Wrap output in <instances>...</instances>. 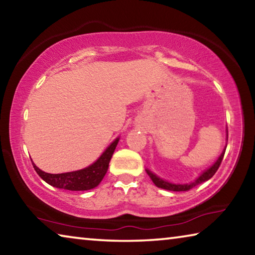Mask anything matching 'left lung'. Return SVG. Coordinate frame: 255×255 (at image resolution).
Instances as JSON below:
<instances>
[{"label":"left lung","instance_id":"obj_1","mask_svg":"<svg viewBox=\"0 0 255 255\" xmlns=\"http://www.w3.org/2000/svg\"><path fill=\"white\" fill-rule=\"evenodd\" d=\"M227 136L228 135H227V128H226V140H227ZM226 146H225V148L223 149L222 154L219 155V157L216 159V162L213 164V165L209 166L208 169H206L205 171H202L200 175L198 176L196 180H193L192 182H189V183H172V182H169V181L159 178L158 175L153 173V172L148 170V169H146V173L148 174L150 180L153 181V183L156 185L157 188L169 190V191H188V190L195 188L196 185L204 183V182H206V181H208L210 178H213V175L216 173V171L218 170V167H219V165H221V163L223 161L224 154H225V150H226Z\"/></svg>","mask_w":255,"mask_h":255}]
</instances>
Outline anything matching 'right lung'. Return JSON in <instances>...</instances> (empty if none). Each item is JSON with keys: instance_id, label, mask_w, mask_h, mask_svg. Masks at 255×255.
Returning a JSON list of instances; mask_svg holds the SVG:
<instances>
[{"instance_id": "right-lung-1", "label": "right lung", "mask_w": 255, "mask_h": 255, "mask_svg": "<svg viewBox=\"0 0 255 255\" xmlns=\"http://www.w3.org/2000/svg\"><path fill=\"white\" fill-rule=\"evenodd\" d=\"M120 137H117L112 143L108 146L105 152L101 154L96 162L84 169L65 172V173L51 174L41 171L36 164L32 163L33 169L36 170L38 175L50 185L55 188L70 190V191H86L98 187L109 167V162L112 157L116 147H117Z\"/></svg>"}]
</instances>
